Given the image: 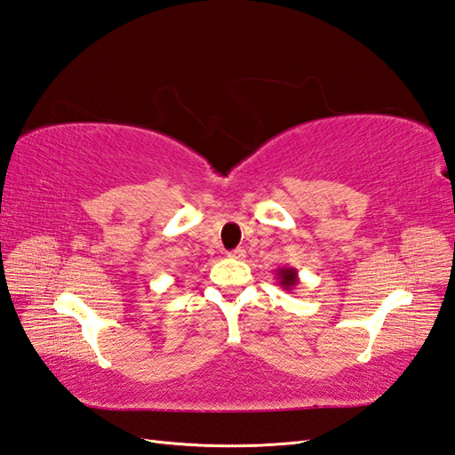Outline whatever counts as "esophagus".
<instances>
[{"label":"esophagus","mask_w":455,"mask_h":455,"mask_svg":"<svg viewBox=\"0 0 455 455\" xmlns=\"http://www.w3.org/2000/svg\"><path fill=\"white\" fill-rule=\"evenodd\" d=\"M228 255H230L232 259H243V258H246V250L236 248V250H232Z\"/></svg>","instance_id":"esophagus-1"}]
</instances>
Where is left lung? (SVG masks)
Listing matches in <instances>:
<instances>
[{
    "mask_svg": "<svg viewBox=\"0 0 455 455\" xmlns=\"http://www.w3.org/2000/svg\"><path fill=\"white\" fill-rule=\"evenodd\" d=\"M276 281L281 284V288L292 292V290L299 284L298 269H294V267H281V269H276Z\"/></svg>",
    "mask_w": 455,
    "mask_h": 455,
    "instance_id": "obj_1",
    "label": "left lung"
}]
</instances>
